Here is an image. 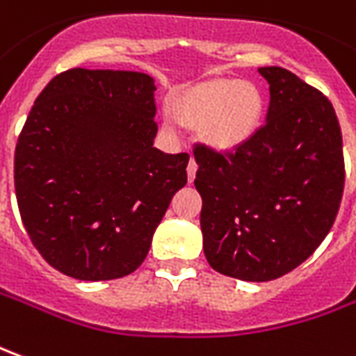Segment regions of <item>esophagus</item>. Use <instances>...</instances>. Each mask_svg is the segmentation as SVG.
Returning a JSON list of instances; mask_svg holds the SVG:
<instances>
[{
	"label": "esophagus",
	"instance_id": "34e87169",
	"mask_svg": "<svg viewBox=\"0 0 356 356\" xmlns=\"http://www.w3.org/2000/svg\"><path fill=\"white\" fill-rule=\"evenodd\" d=\"M196 170H198V163H196L193 158L188 161V165H186V175H188V181L193 183L195 181V175H196Z\"/></svg>",
	"mask_w": 356,
	"mask_h": 356
}]
</instances>
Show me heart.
<instances>
[{"mask_svg": "<svg viewBox=\"0 0 356 356\" xmlns=\"http://www.w3.org/2000/svg\"><path fill=\"white\" fill-rule=\"evenodd\" d=\"M262 106V94L252 84L212 81L191 92L181 102L179 113L188 125H204L210 143L231 148L254 133Z\"/></svg>", "mask_w": 356, "mask_h": 356, "instance_id": "b5f03b06", "label": "heart"}]
</instances>
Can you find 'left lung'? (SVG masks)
Instances as JSON below:
<instances>
[{"mask_svg":"<svg viewBox=\"0 0 356 356\" xmlns=\"http://www.w3.org/2000/svg\"><path fill=\"white\" fill-rule=\"evenodd\" d=\"M258 73L270 84L264 125L231 152L193 148L204 254L243 282L277 280L302 264L332 229L345 185L332 102L287 69Z\"/></svg>","mask_w":356,"mask_h":356,"instance_id":"left-lung-1","label":"left lung"}]
</instances>
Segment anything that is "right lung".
Returning <instances> with one entry per match:
<instances>
[{
  "mask_svg": "<svg viewBox=\"0 0 356 356\" xmlns=\"http://www.w3.org/2000/svg\"><path fill=\"white\" fill-rule=\"evenodd\" d=\"M152 76L69 69L40 92L15 148L24 229L51 268L106 282L143 264L188 154L154 148Z\"/></svg>",
  "mask_w": 356,
  "mask_h": 356,
  "instance_id": "1",
  "label": "right lung"
}]
</instances>
